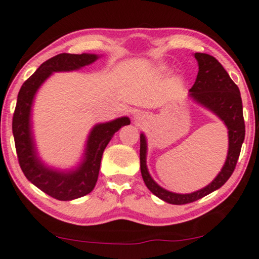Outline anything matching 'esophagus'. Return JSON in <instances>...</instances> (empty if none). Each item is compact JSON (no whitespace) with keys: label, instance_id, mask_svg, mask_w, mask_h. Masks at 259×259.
Returning a JSON list of instances; mask_svg holds the SVG:
<instances>
[{"label":"esophagus","instance_id":"34e87169","mask_svg":"<svg viewBox=\"0 0 259 259\" xmlns=\"http://www.w3.org/2000/svg\"><path fill=\"white\" fill-rule=\"evenodd\" d=\"M146 119V114L143 112H136L135 114H134V120H135L136 124H141L145 122Z\"/></svg>","mask_w":259,"mask_h":259}]
</instances>
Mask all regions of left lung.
<instances>
[{
	"instance_id": "left-lung-1",
	"label": "left lung",
	"mask_w": 259,
	"mask_h": 259,
	"mask_svg": "<svg viewBox=\"0 0 259 259\" xmlns=\"http://www.w3.org/2000/svg\"><path fill=\"white\" fill-rule=\"evenodd\" d=\"M194 56L198 63V74L194 86L190 88L189 97L198 105L211 111L227 126L228 153L221 171L210 184L191 194H177L161 188L149 175L146 161L147 140L145 134H141L140 166L143 182L156 197L169 204H186L195 202L220 189L234 171L245 139L243 103L238 86L217 58L201 52H196Z\"/></svg>"
}]
</instances>
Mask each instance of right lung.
<instances>
[{
  "mask_svg": "<svg viewBox=\"0 0 259 259\" xmlns=\"http://www.w3.org/2000/svg\"><path fill=\"white\" fill-rule=\"evenodd\" d=\"M99 56L94 54L57 55L44 62L35 73L25 81L18 94L12 129L20 167L32 184L60 201L80 198L94 189L104 150L114 133L130 124V119L127 117H120L111 122L96 124L87 137L81 162L73 169L61 171L49 167L38 155L31 119L33 100L39 88L52 73L78 70L96 62Z\"/></svg>",
  "mask_w": 259,
  "mask_h": 259,
  "instance_id": "1",
  "label": "right lung"
}]
</instances>
